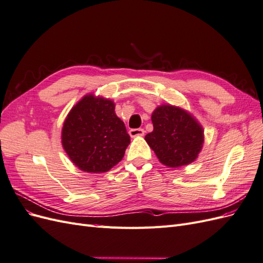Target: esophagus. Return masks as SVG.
<instances>
[{"label": "esophagus", "instance_id": "obj_1", "mask_svg": "<svg viewBox=\"0 0 263 263\" xmlns=\"http://www.w3.org/2000/svg\"><path fill=\"white\" fill-rule=\"evenodd\" d=\"M145 135V130L142 128H134V129H130L129 130V136L132 138H135V137H139V136H144Z\"/></svg>", "mask_w": 263, "mask_h": 263}]
</instances>
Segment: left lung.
<instances>
[{"mask_svg": "<svg viewBox=\"0 0 263 263\" xmlns=\"http://www.w3.org/2000/svg\"><path fill=\"white\" fill-rule=\"evenodd\" d=\"M151 121L154 130L145 140L159 161L170 168H179L195 161L202 150L204 130L196 119L181 107L170 104L158 106Z\"/></svg>", "mask_w": 263, "mask_h": 263, "instance_id": "8db88e82", "label": "left lung"}]
</instances>
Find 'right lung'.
Here are the masks:
<instances>
[{
  "mask_svg": "<svg viewBox=\"0 0 263 263\" xmlns=\"http://www.w3.org/2000/svg\"><path fill=\"white\" fill-rule=\"evenodd\" d=\"M68 157L89 173L107 172L122 160L130 137L113 101L87 94L71 108L61 132Z\"/></svg>",
  "mask_w": 263,
  "mask_h": 263,
  "instance_id": "1",
  "label": "right lung"
}]
</instances>
